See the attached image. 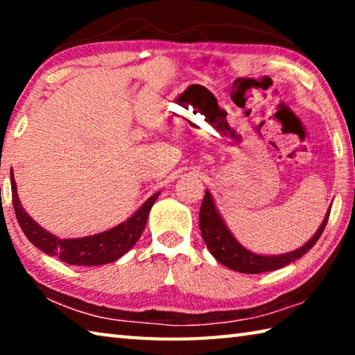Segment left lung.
I'll list each match as a JSON object with an SVG mask.
<instances>
[{"instance_id": "left-lung-1", "label": "left lung", "mask_w": 355, "mask_h": 355, "mask_svg": "<svg viewBox=\"0 0 355 355\" xmlns=\"http://www.w3.org/2000/svg\"><path fill=\"white\" fill-rule=\"evenodd\" d=\"M329 214L330 209H327L326 218L322 219V224L318 228L315 235L311 236L302 248L280 255L254 254V252L248 250L244 245L239 244L236 241V238L232 235V232L228 230L222 216L219 214L209 191H205V197H203L199 213V227L208 250L211 252V255L219 263L225 264L227 268H230L236 272L261 274L284 268L291 261L297 260V258H300L304 254H307L322 235L324 227H326L329 220Z\"/></svg>"}]
</instances>
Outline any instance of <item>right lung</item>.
<instances>
[{"label": "right lung", "mask_w": 355, "mask_h": 355, "mask_svg": "<svg viewBox=\"0 0 355 355\" xmlns=\"http://www.w3.org/2000/svg\"><path fill=\"white\" fill-rule=\"evenodd\" d=\"M10 186L12 203H14L17 220H19L21 230L29 241L42 252H45L46 255L58 257L59 260L69 264H75V266H98V264L116 261L117 258L127 254L142 235L150 209H152L153 203L158 199L161 192H155L150 199L144 202V205L131 218L111 228V230L101 232L98 235L92 236L61 239L51 235L45 228H42L23 209L19 194H17L14 175H10Z\"/></svg>", "instance_id": "right-lung-1"}]
</instances>
